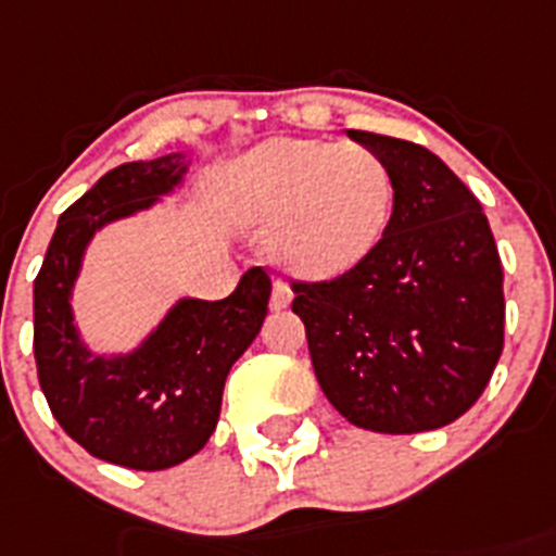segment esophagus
I'll return each mask as SVG.
<instances>
[{
  "instance_id": "1",
  "label": "esophagus",
  "mask_w": 556,
  "mask_h": 556,
  "mask_svg": "<svg viewBox=\"0 0 556 556\" xmlns=\"http://www.w3.org/2000/svg\"><path fill=\"white\" fill-rule=\"evenodd\" d=\"M290 299H293V290H290V285L282 282V279H277V282H274V290H271V309H285L290 304Z\"/></svg>"
}]
</instances>
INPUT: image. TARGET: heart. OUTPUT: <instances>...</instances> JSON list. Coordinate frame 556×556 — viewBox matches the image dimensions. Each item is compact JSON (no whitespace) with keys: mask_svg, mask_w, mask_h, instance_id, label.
I'll use <instances>...</instances> for the list:
<instances>
[{"mask_svg":"<svg viewBox=\"0 0 556 556\" xmlns=\"http://www.w3.org/2000/svg\"><path fill=\"white\" fill-rule=\"evenodd\" d=\"M222 200L241 225L274 227V252L290 271L334 277L383 238L395 184L370 148L277 137L227 164Z\"/></svg>","mask_w":556,"mask_h":556,"instance_id":"b5f03b06","label":"heart"}]
</instances>
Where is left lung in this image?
<instances>
[{
    "instance_id": "1",
    "label": "left lung",
    "mask_w": 556,
    "mask_h": 556,
    "mask_svg": "<svg viewBox=\"0 0 556 556\" xmlns=\"http://www.w3.org/2000/svg\"><path fill=\"white\" fill-rule=\"evenodd\" d=\"M387 161L395 205L365 261L293 282L324 395L356 428L419 433L455 422L489 387L505 345L494 232L477 197L435 153L345 131Z\"/></svg>"
}]
</instances>
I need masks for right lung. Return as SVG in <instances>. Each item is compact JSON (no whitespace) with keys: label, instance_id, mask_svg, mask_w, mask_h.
I'll use <instances>...</instances> for the list:
<instances>
[{"label":"right lung","instance_id":"right-lung-1","mask_svg":"<svg viewBox=\"0 0 556 556\" xmlns=\"http://www.w3.org/2000/svg\"><path fill=\"white\" fill-rule=\"evenodd\" d=\"M189 164L167 153L109 169L60 216L35 279V362L51 414L87 453L126 469H169L205 447L227 372L268 313L271 279L249 268L222 302L178 299L137 349L96 354L81 337L71 302L90 241L173 194Z\"/></svg>","mask_w":556,"mask_h":556}]
</instances>
